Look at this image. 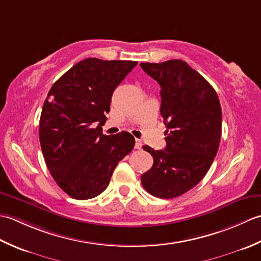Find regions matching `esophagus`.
Segmentation results:
<instances>
[{"instance_id": "1", "label": "esophagus", "mask_w": 261, "mask_h": 261, "mask_svg": "<svg viewBox=\"0 0 261 261\" xmlns=\"http://www.w3.org/2000/svg\"><path fill=\"white\" fill-rule=\"evenodd\" d=\"M142 142L140 140H135V148L136 150H141L142 148Z\"/></svg>"}]
</instances>
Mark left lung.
I'll list each match as a JSON object with an SVG mask.
<instances>
[{
    "label": "left lung",
    "mask_w": 261,
    "mask_h": 261,
    "mask_svg": "<svg viewBox=\"0 0 261 261\" xmlns=\"http://www.w3.org/2000/svg\"><path fill=\"white\" fill-rule=\"evenodd\" d=\"M161 87L167 146L154 151L152 168L142 174L143 187L160 198H174L194 188L211 168L219 150L222 109L214 88L181 60L141 63Z\"/></svg>",
    "instance_id": "8db88e82"
}]
</instances>
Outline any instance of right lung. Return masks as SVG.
<instances>
[{"label": "right lung", "mask_w": 261, "mask_h": 261, "mask_svg": "<svg viewBox=\"0 0 261 261\" xmlns=\"http://www.w3.org/2000/svg\"><path fill=\"white\" fill-rule=\"evenodd\" d=\"M136 65L86 58L49 90L39 121L41 151L51 177L72 198L90 199L102 193L117 164L134 147L129 133L103 135L101 126L115 89Z\"/></svg>", "instance_id": "1"}]
</instances>
